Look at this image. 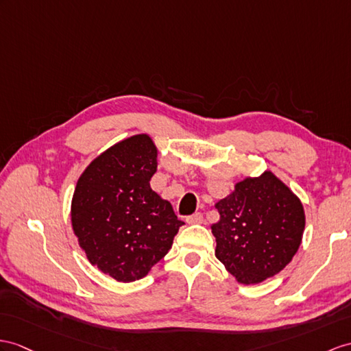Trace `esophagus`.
<instances>
[{
  "label": "esophagus",
  "mask_w": 351,
  "mask_h": 351,
  "mask_svg": "<svg viewBox=\"0 0 351 351\" xmlns=\"http://www.w3.org/2000/svg\"><path fill=\"white\" fill-rule=\"evenodd\" d=\"M186 221L189 225H201V223H204V216L201 215V213H195V215L187 217Z\"/></svg>",
  "instance_id": "esophagus-1"
}]
</instances>
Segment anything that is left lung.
<instances>
[{
  "label": "left lung",
  "mask_w": 351,
  "mask_h": 351,
  "mask_svg": "<svg viewBox=\"0 0 351 351\" xmlns=\"http://www.w3.org/2000/svg\"><path fill=\"white\" fill-rule=\"evenodd\" d=\"M216 258L241 285H259L290 263L302 243L301 199L272 171L245 177L216 202Z\"/></svg>",
  "instance_id": "left-lung-1"
}]
</instances>
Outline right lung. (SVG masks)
I'll return each instance as SVG.
<instances>
[{
	"mask_svg": "<svg viewBox=\"0 0 351 351\" xmlns=\"http://www.w3.org/2000/svg\"><path fill=\"white\" fill-rule=\"evenodd\" d=\"M156 171L155 141L136 134L102 152L75 184L73 232L92 267L121 283L146 277L184 225L152 191Z\"/></svg>",
	"mask_w": 351,
	"mask_h": 351,
	"instance_id": "add662e5",
	"label": "right lung"
}]
</instances>
